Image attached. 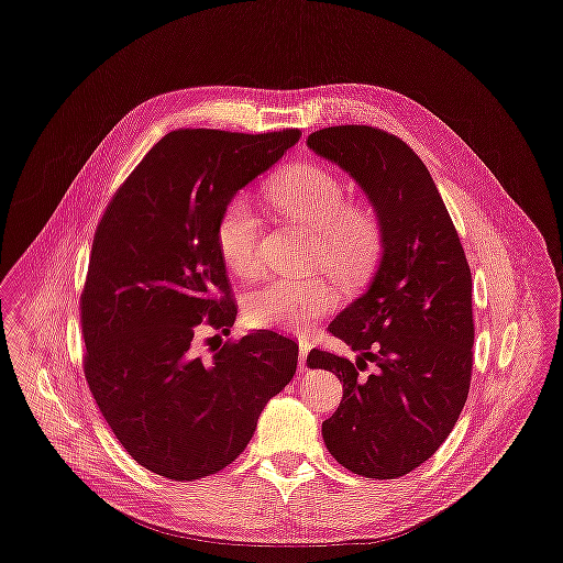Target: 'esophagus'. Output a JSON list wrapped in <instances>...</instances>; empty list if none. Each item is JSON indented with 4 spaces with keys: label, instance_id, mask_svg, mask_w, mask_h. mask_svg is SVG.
I'll use <instances>...</instances> for the list:
<instances>
[{
    "label": "esophagus",
    "instance_id": "obj_1",
    "mask_svg": "<svg viewBox=\"0 0 563 563\" xmlns=\"http://www.w3.org/2000/svg\"><path fill=\"white\" fill-rule=\"evenodd\" d=\"M298 346H300V353H298L300 362H298V366H300V371H305V368H307V353H309L311 344H309L307 338H300V340H298Z\"/></svg>",
    "mask_w": 563,
    "mask_h": 563
}]
</instances>
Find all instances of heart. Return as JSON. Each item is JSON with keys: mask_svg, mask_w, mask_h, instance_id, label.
<instances>
[{"mask_svg": "<svg viewBox=\"0 0 563 563\" xmlns=\"http://www.w3.org/2000/svg\"><path fill=\"white\" fill-rule=\"evenodd\" d=\"M269 206L285 219L316 232V263L340 278H360L378 263L385 230L378 212L349 201L342 178L320 163H294L265 187ZM263 219L247 195L225 201L217 221V247L239 276L258 269ZM335 307V291L320 278H269L245 296V318L252 327L305 331Z\"/></svg>", "mask_w": 563, "mask_h": 563, "instance_id": "heart-1", "label": "heart"}]
</instances>
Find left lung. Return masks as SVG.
<instances>
[{"mask_svg": "<svg viewBox=\"0 0 563 563\" xmlns=\"http://www.w3.org/2000/svg\"><path fill=\"white\" fill-rule=\"evenodd\" d=\"M307 145L355 178L385 230L368 289L329 324L357 360L322 349L307 355L311 368L333 371L342 383L322 438L351 473L396 479L442 446L468 398L471 267L427 165L402 139L333 125L311 132Z\"/></svg>", "mask_w": 563, "mask_h": 563, "instance_id": "8db88e82", "label": "left lung"}]
</instances>
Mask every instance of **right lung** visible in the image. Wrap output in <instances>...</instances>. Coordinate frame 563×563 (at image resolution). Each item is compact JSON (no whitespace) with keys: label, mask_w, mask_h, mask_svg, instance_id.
<instances>
[{"label":"right lung","mask_w":563,"mask_h":563,"mask_svg":"<svg viewBox=\"0 0 563 563\" xmlns=\"http://www.w3.org/2000/svg\"><path fill=\"white\" fill-rule=\"evenodd\" d=\"M300 130L185 128L132 169L95 232L81 291L84 373L121 446L147 471L195 482L250 444L296 373L298 344L258 329L197 353L201 327L230 333L236 305L217 247L228 199L269 169Z\"/></svg>","instance_id":"add662e5"}]
</instances>
